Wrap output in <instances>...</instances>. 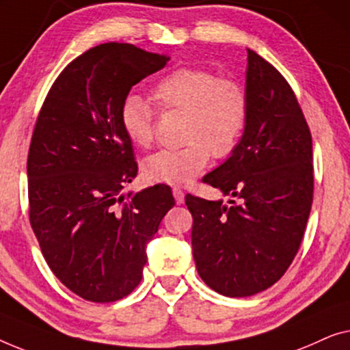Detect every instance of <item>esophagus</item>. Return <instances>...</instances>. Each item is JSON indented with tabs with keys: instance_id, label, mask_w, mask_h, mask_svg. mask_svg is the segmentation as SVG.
Instances as JSON below:
<instances>
[{
	"instance_id": "34e87169",
	"label": "esophagus",
	"mask_w": 350,
	"mask_h": 350,
	"mask_svg": "<svg viewBox=\"0 0 350 350\" xmlns=\"http://www.w3.org/2000/svg\"><path fill=\"white\" fill-rule=\"evenodd\" d=\"M173 195H174V200H176V203H177V204H182V203H184V200H185V193H184V190L179 189V187H174V189H173Z\"/></svg>"
}]
</instances>
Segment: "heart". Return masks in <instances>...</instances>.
Segmentation results:
<instances>
[{"label":"heart","instance_id":"heart-1","mask_svg":"<svg viewBox=\"0 0 350 350\" xmlns=\"http://www.w3.org/2000/svg\"><path fill=\"white\" fill-rule=\"evenodd\" d=\"M152 100L165 112H182L179 149L160 150L142 163L150 182L179 185L198 176L209 157L225 159L239 146L249 122V96L243 83L206 68H180L152 88ZM120 125L136 147L154 142V111L139 95L130 93L120 106Z\"/></svg>","mask_w":350,"mask_h":350}]
</instances>
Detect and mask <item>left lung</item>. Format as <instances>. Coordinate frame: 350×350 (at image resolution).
I'll return each mask as SVG.
<instances>
[{"label":"left lung","instance_id":"8db88e82","mask_svg":"<svg viewBox=\"0 0 350 350\" xmlns=\"http://www.w3.org/2000/svg\"><path fill=\"white\" fill-rule=\"evenodd\" d=\"M249 122L228 160L203 177L236 198L187 195L200 278L225 297H250L282 278L306 230L314 195L312 137L297 96L247 49Z\"/></svg>","mask_w":350,"mask_h":350}]
</instances>
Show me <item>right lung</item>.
<instances>
[{
    "instance_id": "add662e5",
    "label": "right lung",
    "mask_w": 350,
    "mask_h": 350,
    "mask_svg": "<svg viewBox=\"0 0 350 350\" xmlns=\"http://www.w3.org/2000/svg\"><path fill=\"white\" fill-rule=\"evenodd\" d=\"M168 60L100 44L60 72L39 111L27 161L29 225L52 273L87 301L112 303L137 287L146 244L174 206L163 184L122 193L137 174L122 101Z\"/></svg>"
}]
</instances>
